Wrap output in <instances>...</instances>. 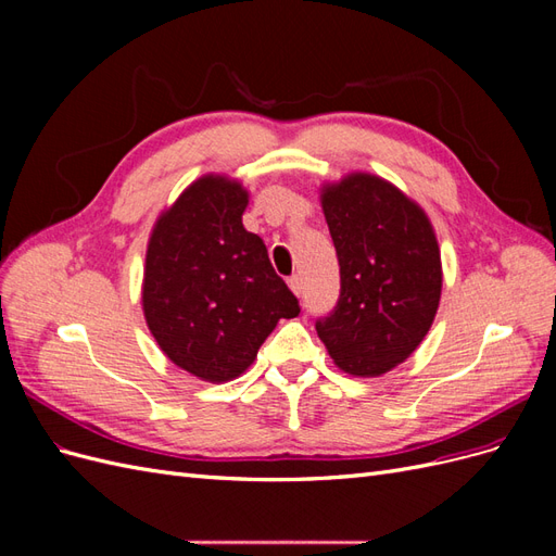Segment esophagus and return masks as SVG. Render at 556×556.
Returning a JSON list of instances; mask_svg holds the SVG:
<instances>
[{
  "label": "esophagus",
  "instance_id": "obj_1",
  "mask_svg": "<svg viewBox=\"0 0 556 556\" xmlns=\"http://www.w3.org/2000/svg\"><path fill=\"white\" fill-rule=\"evenodd\" d=\"M288 285H290V290L299 296L301 292H304V280H301V276H292L290 280H288Z\"/></svg>",
  "mask_w": 556,
  "mask_h": 556
}]
</instances>
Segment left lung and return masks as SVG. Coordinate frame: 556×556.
<instances>
[{"mask_svg": "<svg viewBox=\"0 0 556 556\" xmlns=\"http://www.w3.org/2000/svg\"><path fill=\"white\" fill-rule=\"evenodd\" d=\"M341 266L336 308L315 323L341 371L378 378L425 341L443 290L441 248L425 208L396 185L355 172L323 185Z\"/></svg>", "mask_w": 556, "mask_h": 556, "instance_id": "1", "label": "left lung"}]
</instances>
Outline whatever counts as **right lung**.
<instances>
[{
  "label": "right lung",
  "mask_w": 556,
  "mask_h": 556,
  "mask_svg": "<svg viewBox=\"0 0 556 556\" xmlns=\"http://www.w3.org/2000/svg\"><path fill=\"white\" fill-rule=\"evenodd\" d=\"M248 190L206 174L162 211L150 231L141 304L160 350L206 382L248 371L299 301L268 262L264 241L243 227Z\"/></svg>",
  "instance_id": "add662e5"
}]
</instances>
